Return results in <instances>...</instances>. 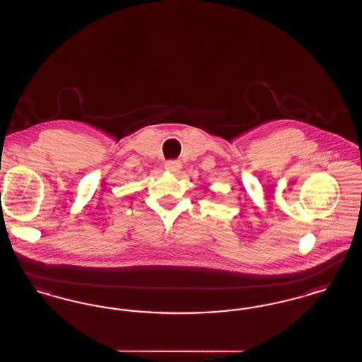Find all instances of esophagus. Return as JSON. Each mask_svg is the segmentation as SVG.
<instances>
[{"label": "esophagus", "mask_w": 362, "mask_h": 362, "mask_svg": "<svg viewBox=\"0 0 362 362\" xmlns=\"http://www.w3.org/2000/svg\"><path fill=\"white\" fill-rule=\"evenodd\" d=\"M181 168H182V165H181L180 160H169L165 165V169L170 171V173H177V171L181 170Z\"/></svg>", "instance_id": "34e87169"}]
</instances>
